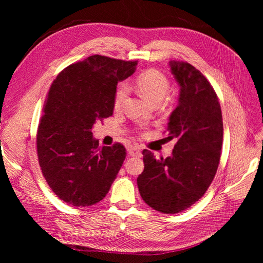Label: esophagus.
<instances>
[{"label": "esophagus", "mask_w": 263, "mask_h": 263, "mask_svg": "<svg viewBox=\"0 0 263 263\" xmlns=\"http://www.w3.org/2000/svg\"><path fill=\"white\" fill-rule=\"evenodd\" d=\"M128 154L132 157H139L141 155V149L137 146H134V147H129L128 148Z\"/></svg>", "instance_id": "34e87169"}]
</instances>
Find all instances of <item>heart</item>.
<instances>
[{"mask_svg":"<svg viewBox=\"0 0 263 263\" xmlns=\"http://www.w3.org/2000/svg\"><path fill=\"white\" fill-rule=\"evenodd\" d=\"M136 84L142 97L153 102L154 104L160 103L165 98L170 87L168 79L156 69H148L140 73L136 79ZM128 92L129 87L127 83H121L118 85L114 95L115 108H119L123 105Z\"/></svg>","mask_w":263,"mask_h":263,"instance_id":"1","label":"heart"}]
</instances>
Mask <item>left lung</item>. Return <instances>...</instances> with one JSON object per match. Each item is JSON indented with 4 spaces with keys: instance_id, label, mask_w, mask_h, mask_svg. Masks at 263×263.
<instances>
[{
    "instance_id": "obj_1",
    "label": "left lung",
    "mask_w": 263,
    "mask_h": 263,
    "mask_svg": "<svg viewBox=\"0 0 263 263\" xmlns=\"http://www.w3.org/2000/svg\"><path fill=\"white\" fill-rule=\"evenodd\" d=\"M180 85L179 103L169 117L166 140H177L168 158L157 160L145 149V169L137 178L142 200L164 214L189 209L205 194L216 174L222 145V117L218 98L201 71L171 60Z\"/></svg>"
}]
</instances>
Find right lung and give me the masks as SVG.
<instances>
[{
  "instance_id": "right-lung-1",
  "label": "right lung",
  "mask_w": 263,
  "mask_h": 263,
  "mask_svg": "<svg viewBox=\"0 0 263 263\" xmlns=\"http://www.w3.org/2000/svg\"><path fill=\"white\" fill-rule=\"evenodd\" d=\"M137 61L90 55L54 79L37 132V155L52 192L76 208L102 201L126 158L125 147H99L92 128L113 115L118 81L132 76Z\"/></svg>"
}]
</instances>
